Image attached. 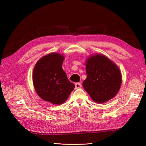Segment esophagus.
<instances>
[{
	"label": "esophagus",
	"instance_id": "obj_1",
	"mask_svg": "<svg viewBox=\"0 0 146 146\" xmlns=\"http://www.w3.org/2000/svg\"><path fill=\"white\" fill-rule=\"evenodd\" d=\"M82 87V84L80 83H75V88H80Z\"/></svg>",
	"mask_w": 146,
	"mask_h": 146
}]
</instances>
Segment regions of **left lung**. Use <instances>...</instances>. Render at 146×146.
<instances>
[{
  "label": "left lung",
  "mask_w": 146,
  "mask_h": 146,
  "mask_svg": "<svg viewBox=\"0 0 146 146\" xmlns=\"http://www.w3.org/2000/svg\"><path fill=\"white\" fill-rule=\"evenodd\" d=\"M86 79L83 86L92 100L102 104L113 98L122 84L120 71L113 62L100 54L89 57L86 62Z\"/></svg>",
  "instance_id": "1"
}]
</instances>
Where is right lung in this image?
Listing matches in <instances>:
<instances>
[{
	"mask_svg": "<svg viewBox=\"0 0 146 146\" xmlns=\"http://www.w3.org/2000/svg\"><path fill=\"white\" fill-rule=\"evenodd\" d=\"M63 61V55L52 52L40 59L34 68L33 80L36 93L52 104H63L75 88L62 68Z\"/></svg>",
	"mask_w": 146,
	"mask_h": 146,
	"instance_id": "obj_1",
	"label": "right lung"
}]
</instances>
